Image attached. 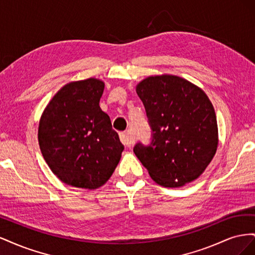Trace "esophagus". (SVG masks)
<instances>
[{
  "label": "esophagus",
  "mask_w": 255,
  "mask_h": 255,
  "mask_svg": "<svg viewBox=\"0 0 255 255\" xmlns=\"http://www.w3.org/2000/svg\"><path fill=\"white\" fill-rule=\"evenodd\" d=\"M119 136H120L121 142H122L123 144H125L126 146H130V145H132V144L135 142V138H134L133 136L128 135V132H121V133L119 134Z\"/></svg>",
  "instance_id": "34e87169"
}]
</instances>
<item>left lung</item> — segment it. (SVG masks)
I'll return each instance as SVG.
<instances>
[{
    "label": "left lung",
    "instance_id": "1",
    "mask_svg": "<svg viewBox=\"0 0 255 255\" xmlns=\"http://www.w3.org/2000/svg\"><path fill=\"white\" fill-rule=\"evenodd\" d=\"M151 142H137L135 155L164 187H180L203 173L218 145L214 107L205 92L175 75L150 76L137 85Z\"/></svg>",
    "mask_w": 255,
    "mask_h": 255
}]
</instances>
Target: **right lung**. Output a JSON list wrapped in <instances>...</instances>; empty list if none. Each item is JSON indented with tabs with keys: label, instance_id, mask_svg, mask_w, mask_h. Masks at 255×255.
<instances>
[{
	"label": "right lung",
	"instance_id": "obj_1",
	"mask_svg": "<svg viewBox=\"0 0 255 255\" xmlns=\"http://www.w3.org/2000/svg\"><path fill=\"white\" fill-rule=\"evenodd\" d=\"M104 83H69L53 97L41 116L38 140L52 172L68 185L96 189L117 167L125 146L110 116L99 105Z\"/></svg>",
	"mask_w": 255,
	"mask_h": 255
}]
</instances>
